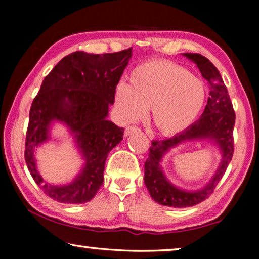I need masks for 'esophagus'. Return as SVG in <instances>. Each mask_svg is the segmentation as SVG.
Returning <instances> with one entry per match:
<instances>
[{"label":"esophagus","instance_id":"obj_1","mask_svg":"<svg viewBox=\"0 0 259 259\" xmlns=\"http://www.w3.org/2000/svg\"><path fill=\"white\" fill-rule=\"evenodd\" d=\"M137 130H139L138 126L130 125V126H128V128H125V130H124V136H125V137H126V136H130L131 134L134 133V131H137Z\"/></svg>","mask_w":259,"mask_h":259}]
</instances>
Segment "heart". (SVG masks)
<instances>
[{
  "instance_id": "heart-1",
  "label": "heart",
  "mask_w": 259,
  "mask_h": 259,
  "mask_svg": "<svg viewBox=\"0 0 259 259\" xmlns=\"http://www.w3.org/2000/svg\"><path fill=\"white\" fill-rule=\"evenodd\" d=\"M120 82L115 103L122 120L134 122L152 108V121L163 135H176L196 120L207 98V84L187 68L168 60L138 65Z\"/></svg>"
}]
</instances>
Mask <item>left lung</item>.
I'll use <instances>...</instances> for the list:
<instances>
[{"instance_id":"left-lung-1","label":"left lung","mask_w":259,"mask_h":259,"mask_svg":"<svg viewBox=\"0 0 259 259\" xmlns=\"http://www.w3.org/2000/svg\"><path fill=\"white\" fill-rule=\"evenodd\" d=\"M184 55L194 61L203 78L208 81L210 89L208 103L200 119L183 133L168 139L152 140L148 159L145 161L144 168V182L152 199L157 203L174 208L192 207L208 199L224 176L234 153L233 128L235 113L221 74L211 61L204 56L200 54ZM196 138H212L216 140L222 148L223 161L209 186L201 191L188 193L178 190L166 181L160 171L158 163L161 155L170 147L176 146L184 140Z\"/></svg>"}]
</instances>
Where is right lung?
<instances>
[{
  "instance_id": "obj_1",
  "label": "right lung",
  "mask_w": 259,
  "mask_h": 259,
  "mask_svg": "<svg viewBox=\"0 0 259 259\" xmlns=\"http://www.w3.org/2000/svg\"><path fill=\"white\" fill-rule=\"evenodd\" d=\"M131 57V48L113 54L76 51L64 57L45 77L32 103L26 133L25 161L46 195L61 203L93 200L104 183L109 151L123 139V128L106 120L116 85ZM65 121L77 135L87 163L72 184L51 187L36 170L33 150L47 139L51 120Z\"/></svg>"
}]
</instances>
